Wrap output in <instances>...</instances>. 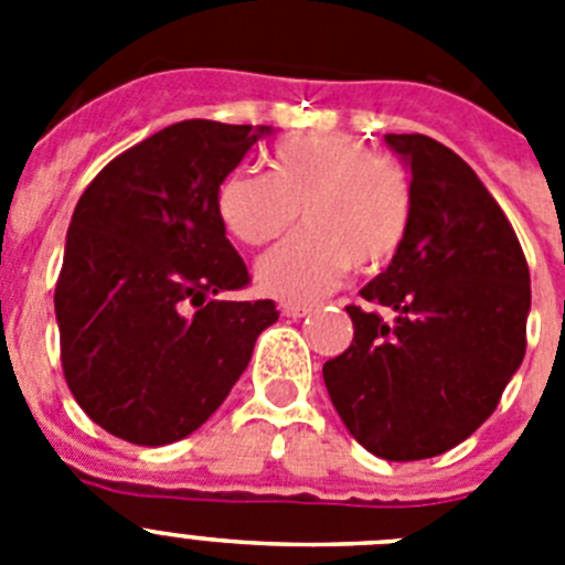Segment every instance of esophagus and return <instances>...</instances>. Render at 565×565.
Wrapping results in <instances>:
<instances>
[{"label": "esophagus", "mask_w": 565, "mask_h": 565, "mask_svg": "<svg viewBox=\"0 0 565 565\" xmlns=\"http://www.w3.org/2000/svg\"><path fill=\"white\" fill-rule=\"evenodd\" d=\"M313 311V306H282V313L291 319H302Z\"/></svg>", "instance_id": "esophagus-1"}]
</instances>
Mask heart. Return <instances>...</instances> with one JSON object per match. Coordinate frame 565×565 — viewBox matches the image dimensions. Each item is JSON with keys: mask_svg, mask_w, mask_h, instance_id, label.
<instances>
[{"mask_svg": "<svg viewBox=\"0 0 565 565\" xmlns=\"http://www.w3.org/2000/svg\"><path fill=\"white\" fill-rule=\"evenodd\" d=\"M271 172L234 169L217 192V212L243 243H268L308 226L257 263V282L288 302H308L342 282L353 266H387L413 226L411 178L353 135H308L277 143Z\"/></svg>", "mask_w": 565, "mask_h": 565, "instance_id": "obj_1", "label": "heart"}]
</instances>
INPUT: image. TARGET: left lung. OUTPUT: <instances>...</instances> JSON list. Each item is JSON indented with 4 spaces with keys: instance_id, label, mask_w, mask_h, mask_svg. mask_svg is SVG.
Wrapping results in <instances>:
<instances>
[{
    "instance_id": "obj_1",
    "label": "left lung",
    "mask_w": 565,
    "mask_h": 565,
    "mask_svg": "<svg viewBox=\"0 0 565 565\" xmlns=\"http://www.w3.org/2000/svg\"><path fill=\"white\" fill-rule=\"evenodd\" d=\"M411 169L413 226L402 252L348 306L353 342L322 367L339 418L387 461L447 452L492 416L526 353L529 266L507 214L452 149L384 135Z\"/></svg>"
}]
</instances>
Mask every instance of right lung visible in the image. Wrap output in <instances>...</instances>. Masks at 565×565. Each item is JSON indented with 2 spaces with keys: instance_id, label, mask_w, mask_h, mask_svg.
<instances>
[{
  "instance_id": "right-lung-1",
  "label": "right lung",
  "mask_w": 565,
  "mask_h": 565,
  "mask_svg": "<svg viewBox=\"0 0 565 565\" xmlns=\"http://www.w3.org/2000/svg\"><path fill=\"white\" fill-rule=\"evenodd\" d=\"M271 127L178 121L109 161L64 243L56 322L67 387L98 427L141 447L212 416L279 311L217 299L248 282L217 192Z\"/></svg>"
}]
</instances>
